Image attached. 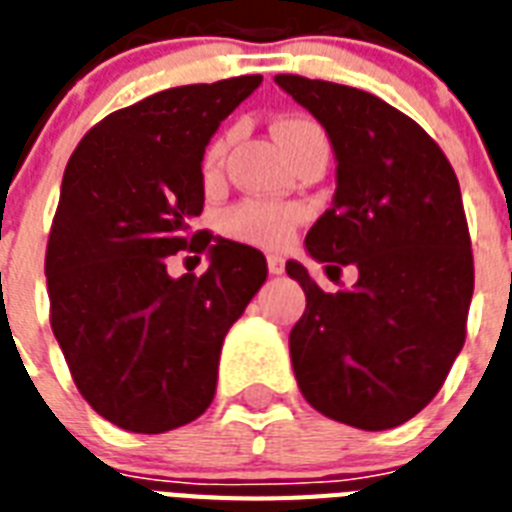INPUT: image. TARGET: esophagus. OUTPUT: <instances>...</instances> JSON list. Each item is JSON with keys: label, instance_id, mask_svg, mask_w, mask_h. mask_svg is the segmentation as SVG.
Wrapping results in <instances>:
<instances>
[{"label": "esophagus", "instance_id": "esophagus-1", "mask_svg": "<svg viewBox=\"0 0 512 512\" xmlns=\"http://www.w3.org/2000/svg\"><path fill=\"white\" fill-rule=\"evenodd\" d=\"M268 271H271L273 276L284 273V260H281L279 255H268Z\"/></svg>", "mask_w": 512, "mask_h": 512}]
</instances>
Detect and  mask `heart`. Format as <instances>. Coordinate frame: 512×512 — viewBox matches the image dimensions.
<instances>
[{"label": "heart", "mask_w": 512, "mask_h": 512, "mask_svg": "<svg viewBox=\"0 0 512 512\" xmlns=\"http://www.w3.org/2000/svg\"><path fill=\"white\" fill-rule=\"evenodd\" d=\"M273 135L279 140V146L284 154H289L292 148L305 143L311 138H324V132L308 119L300 116H289V119H279L273 124ZM225 143L215 140L204 154V175H212L217 170V164L223 159ZM303 220V212L292 204H276V201L263 199H247L233 204L231 209H225L220 228L225 236H231L236 241L252 244V247L263 249H284L289 241L295 239V228Z\"/></svg>", "instance_id": "b5f03b06"}]
</instances>
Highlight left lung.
Instances as JSON below:
<instances>
[{"label": "left lung", "instance_id": "left-lung-1", "mask_svg": "<svg viewBox=\"0 0 512 512\" xmlns=\"http://www.w3.org/2000/svg\"><path fill=\"white\" fill-rule=\"evenodd\" d=\"M276 84L327 130L337 159L332 207L305 247L350 289L305 292L289 353L305 401L361 430L404 425L433 401L465 345L473 249L452 164L420 124L372 92L279 74ZM340 262V266H335Z\"/></svg>", "mask_w": 512, "mask_h": 512}]
</instances>
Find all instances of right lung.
Instances as JSON below:
<instances>
[{"mask_svg": "<svg viewBox=\"0 0 512 512\" xmlns=\"http://www.w3.org/2000/svg\"><path fill=\"white\" fill-rule=\"evenodd\" d=\"M260 82L185 84L119 108L63 172L44 257L52 332L84 401L130 433L207 412L225 335L268 276L255 247L191 231L204 148ZM180 248L209 251L208 271L172 280Z\"/></svg>", "mask_w": 512, "mask_h": 512, "instance_id": "obj_1", "label": "right lung"}]
</instances>
